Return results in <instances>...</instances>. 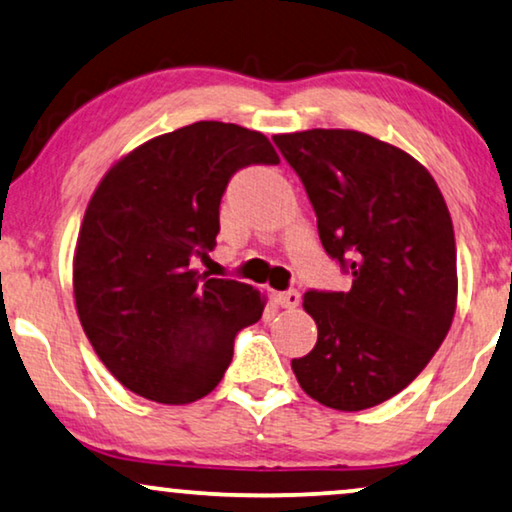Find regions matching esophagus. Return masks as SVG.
Returning <instances> with one entry per match:
<instances>
[{"label": "esophagus", "mask_w": 512, "mask_h": 512, "mask_svg": "<svg viewBox=\"0 0 512 512\" xmlns=\"http://www.w3.org/2000/svg\"><path fill=\"white\" fill-rule=\"evenodd\" d=\"M277 303L282 307H289V310H293V307L300 305V293L296 289H289V291H282L277 293Z\"/></svg>", "instance_id": "34e87169"}]
</instances>
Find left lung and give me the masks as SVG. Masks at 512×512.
<instances>
[{
	"mask_svg": "<svg viewBox=\"0 0 512 512\" xmlns=\"http://www.w3.org/2000/svg\"><path fill=\"white\" fill-rule=\"evenodd\" d=\"M272 142L303 181L326 254L349 291L310 289V354L291 361L307 396L356 412L389 401L426 368L457 307V244L436 181L415 158L356 130Z\"/></svg>",
	"mask_w": 512,
	"mask_h": 512,
	"instance_id": "8db88e82",
	"label": "left lung"
}]
</instances>
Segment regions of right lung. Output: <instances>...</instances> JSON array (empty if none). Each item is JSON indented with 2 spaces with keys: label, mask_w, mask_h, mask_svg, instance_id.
Masks as SVG:
<instances>
[{
  "label": "right lung",
  "mask_w": 512,
  "mask_h": 512,
  "mask_svg": "<svg viewBox=\"0 0 512 512\" xmlns=\"http://www.w3.org/2000/svg\"><path fill=\"white\" fill-rule=\"evenodd\" d=\"M277 163L261 132L198 121L104 174L76 242L74 298L90 345L123 387L181 405L221 382L235 335L261 319L263 298L193 265L214 249L230 177Z\"/></svg>",
  "instance_id": "add662e5"
}]
</instances>
